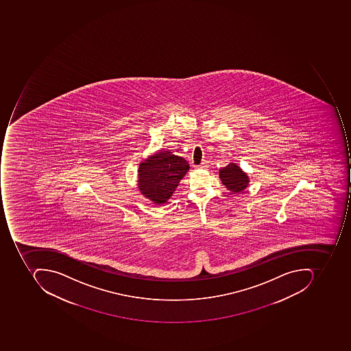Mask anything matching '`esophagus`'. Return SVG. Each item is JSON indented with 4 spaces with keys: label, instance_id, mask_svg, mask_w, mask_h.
Segmentation results:
<instances>
[{
    "label": "esophagus",
    "instance_id": "34e87169",
    "mask_svg": "<svg viewBox=\"0 0 351 351\" xmlns=\"http://www.w3.org/2000/svg\"><path fill=\"white\" fill-rule=\"evenodd\" d=\"M208 165L206 161H202V163H200L199 165H198V169H208Z\"/></svg>",
    "mask_w": 351,
    "mask_h": 351
}]
</instances>
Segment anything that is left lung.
<instances>
[{
  "label": "left lung",
  "mask_w": 351,
  "mask_h": 351,
  "mask_svg": "<svg viewBox=\"0 0 351 351\" xmlns=\"http://www.w3.org/2000/svg\"><path fill=\"white\" fill-rule=\"evenodd\" d=\"M219 178L221 184L232 194H237L245 191L249 186L250 179L247 173L243 172L237 163L231 162L227 167L219 170Z\"/></svg>",
  "instance_id": "left-lung-1"
}]
</instances>
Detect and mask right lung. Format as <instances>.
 <instances>
[{"label": "right lung", "instance_id": "right-lung-1", "mask_svg": "<svg viewBox=\"0 0 351 351\" xmlns=\"http://www.w3.org/2000/svg\"><path fill=\"white\" fill-rule=\"evenodd\" d=\"M189 169L184 158L170 151H159L140 162L138 190L149 202L160 206L170 199Z\"/></svg>", "mask_w": 351, "mask_h": 351}]
</instances>
